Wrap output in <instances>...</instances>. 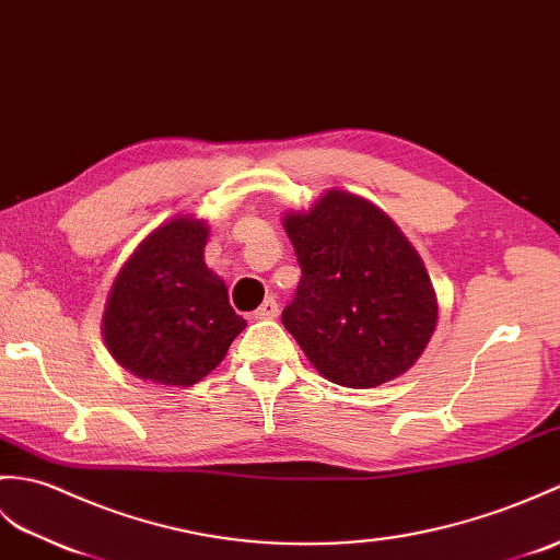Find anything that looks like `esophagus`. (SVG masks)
<instances>
[{"label":"esophagus","mask_w":560,"mask_h":560,"mask_svg":"<svg viewBox=\"0 0 560 560\" xmlns=\"http://www.w3.org/2000/svg\"><path fill=\"white\" fill-rule=\"evenodd\" d=\"M279 317V303L275 298H267V301L255 310V319H275Z\"/></svg>","instance_id":"obj_1"}]
</instances>
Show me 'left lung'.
I'll use <instances>...</instances> for the list:
<instances>
[{
    "instance_id": "left-lung-1",
    "label": "left lung",
    "mask_w": 560,
    "mask_h": 560,
    "mask_svg": "<svg viewBox=\"0 0 560 560\" xmlns=\"http://www.w3.org/2000/svg\"><path fill=\"white\" fill-rule=\"evenodd\" d=\"M301 265L283 327L322 376L372 388L408 372L436 329V293L392 217L360 195L327 190L283 217Z\"/></svg>"
}]
</instances>
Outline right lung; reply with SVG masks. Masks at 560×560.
Masks as SVG:
<instances>
[{"mask_svg":"<svg viewBox=\"0 0 560 560\" xmlns=\"http://www.w3.org/2000/svg\"><path fill=\"white\" fill-rule=\"evenodd\" d=\"M210 226L178 214L126 259L107 298L102 336L124 370L162 386H192L248 327L226 283L205 265Z\"/></svg>","mask_w":560,"mask_h":560,"instance_id":"1","label":"right lung"}]
</instances>
